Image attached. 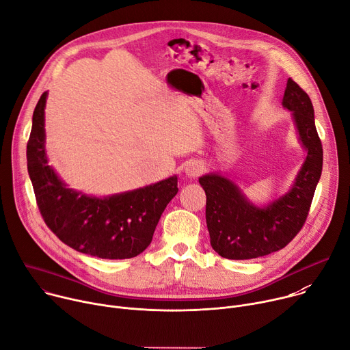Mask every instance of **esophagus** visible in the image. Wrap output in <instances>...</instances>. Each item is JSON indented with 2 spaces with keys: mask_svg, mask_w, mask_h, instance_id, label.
Masks as SVG:
<instances>
[{
  "mask_svg": "<svg viewBox=\"0 0 350 350\" xmlns=\"http://www.w3.org/2000/svg\"><path fill=\"white\" fill-rule=\"evenodd\" d=\"M184 172H185L187 177L195 178V177H198L199 174L204 172V165L201 162H198V161H191V162H188L185 165Z\"/></svg>",
  "mask_w": 350,
  "mask_h": 350,
  "instance_id": "esophagus-1",
  "label": "esophagus"
}]
</instances>
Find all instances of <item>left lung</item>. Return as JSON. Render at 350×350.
Here are the masks:
<instances>
[{"label": "left lung", "mask_w": 350, "mask_h": 350, "mask_svg": "<svg viewBox=\"0 0 350 350\" xmlns=\"http://www.w3.org/2000/svg\"><path fill=\"white\" fill-rule=\"evenodd\" d=\"M282 107L292 112L305 162L292 187L265 206H256L239 187L220 173L199 177L206 193V224L211 245L226 259L246 260L270 255L286 246L304 227L321 177L323 146L309 95L288 79Z\"/></svg>", "instance_id": "8db88e82"}]
</instances>
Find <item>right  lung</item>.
<instances>
[{"label": "right lung", "instance_id": "1", "mask_svg": "<svg viewBox=\"0 0 350 350\" xmlns=\"http://www.w3.org/2000/svg\"><path fill=\"white\" fill-rule=\"evenodd\" d=\"M45 91L33 112L27 170L45 224L75 251L101 259H130L151 243L158 221L176 196L177 176L115 193L92 196L69 188L48 165L45 152Z\"/></svg>", "mask_w": 350, "mask_h": 350}]
</instances>
